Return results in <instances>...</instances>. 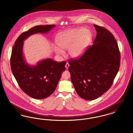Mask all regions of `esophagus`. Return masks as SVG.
Returning a JSON list of instances; mask_svg holds the SVG:
<instances>
[{
  "mask_svg": "<svg viewBox=\"0 0 133 133\" xmlns=\"http://www.w3.org/2000/svg\"><path fill=\"white\" fill-rule=\"evenodd\" d=\"M69 63H66V65H65V68H66V69H68V67H69Z\"/></svg>",
  "mask_w": 133,
  "mask_h": 133,
  "instance_id": "obj_1",
  "label": "esophagus"
}]
</instances>
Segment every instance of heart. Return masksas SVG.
I'll use <instances>...</instances> for the list:
<instances>
[{
  "label": "heart",
  "instance_id": "obj_1",
  "mask_svg": "<svg viewBox=\"0 0 133 133\" xmlns=\"http://www.w3.org/2000/svg\"><path fill=\"white\" fill-rule=\"evenodd\" d=\"M92 38L90 31L87 29L75 28L63 32L58 34L55 42L59 48L57 54L62 53V50L68 48L70 56L74 58L81 56L87 48Z\"/></svg>",
  "mask_w": 133,
  "mask_h": 133
}]
</instances>
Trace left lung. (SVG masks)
Masks as SVG:
<instances>
[{
  "label": "left lung",
  "mask_w": 133,
  "mask_h": 133,
  "mask_svg": "<svg viewBox=\"0 0 133 133\" xmlns=\"http://www.w3.org/2000/svg\"><path fill=\"white\" fill-rule=\"evenodd\" d=\"M94 26L97 34L93 45L81 56L68 61L71 82L78 95L87 100H95L111 88L120 63L113 35L104 27Z\"/></svg>",
  "instance_id": "1"
}]
</instances>
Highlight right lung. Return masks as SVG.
I'll return each mask as SVG.
<instances>
[{
    "instance_id": "right-lung-1",
    "label": "right lung",
    "mask_w": 133,
    "mask_h": 133,
    "mask_svg": "<svg viewBox=\"0 0 133 133\" xmlns=\"http://www.w3.org/2000/svg\"><path fill=\"white\" fill-rule=\"evenodd\" d=\"M55 25L34 26L20 35L13 47L10 66L20 88L27 95L36 99L50 96L57 87L66 62H57L48 58L38 62L34 66L26 63L23 55V41L32 34L46 33Z\"/></svg>"
}]
</instances>
